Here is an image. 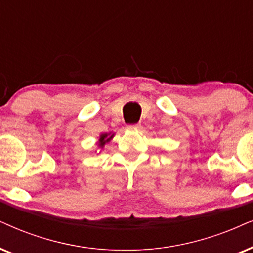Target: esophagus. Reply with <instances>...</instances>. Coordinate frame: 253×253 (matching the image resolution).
I'll list each match as a JSON object with an SVG mask.
<instances>
[{"label": "esophagus", "instance_id": "34e87169", "mask_svg": "<svg viewBox=\"0 0 253 253\" xmlns=\"http://www.w3.org/2000/svg\"><path fill=\"white\" fill-rule=\"evenodd\" d=\"M140 128H141V125L140 124L128 125V126H127V129H140Z\"/></svg>", "mask_w": 253, "mask_h": 253}]
</instances>
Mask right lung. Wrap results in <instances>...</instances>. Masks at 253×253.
<instances>
[{"instance_id": "add662e5", "label": "right lung", "mask_w": 253, "mask_h": 253, "mask_svg": "<svg viewBox=\"0 0 253 253\" xmlns=\"http://www.w3.org/2000/svg\"><path fill=\"white\" fill-rule=\"evenodd\" d=\"M113 137H114V133H112V132L100 134V135H99V137H98V142H97L98 153H100V152H99V150H103L105 145L110 142L111 140L113 139ZM95 152H97V150H95Z\"/></svg>"}]
</instances>
